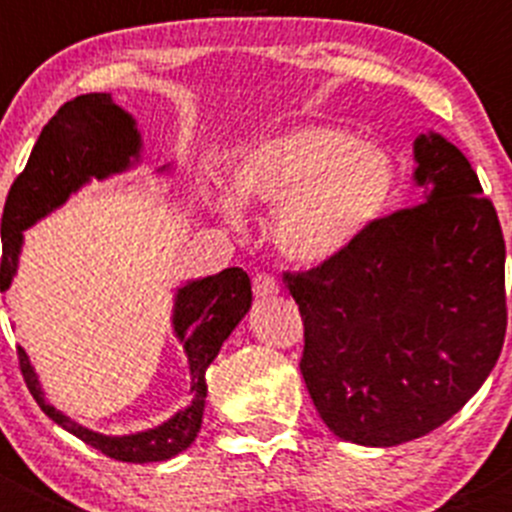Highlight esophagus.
Wrapping results in <instances>:
<instances>
[{
    "label": "esophagus",
    "mask_w": 512,
    "mask_h": 512,
    "mask_svg": "<svg viewBox=\"0 0 512 512\" xmlns=\"http://www.w3.org/2000/svg\"><path fill=\"white\" fill-rule=\"evenodd\" d=\"M252 292H255L257 299H270L280 292V285H277L275 277L262 272V275H255V280H252Z\"/></svg>",
    "instance_id": "1"
}]
</instances>
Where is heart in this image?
I'll list each match as a JSON object with an SVG mask.
<instances>
[{
	"label": "heart",
	"mask_w": 512,
	"mask_h": 512,
	"mask_svg": "<svg viewBox=\"0 0 512 512\" xmlns=\"http://www.w3.org/2000/svg\"><path fill=\"white\" fill-rule=\"evenodd\" d=\"M240 200L280 205L275 240L289 260L322 265L364 240L389 213L396 163L344 126L307 123L240 153L230 173ZM225 210L237 205L225 200Z\"/></svg>",
	"instance_id": "obj_1"
}]
</instances>
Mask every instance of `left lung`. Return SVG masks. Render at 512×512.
I'll list each match as a JSON object with an SVG mask.
<instances>
[{
  "label": "left lung",
  "mask_w": 512,
  "mask_h": 512,
  "mask_svg": "<svg viewBox=\"0 0 512 512\" xmlns=\"http://www.w3.org/2000/svg\"><path fill=\"white\" fill-rule=\"evenodd\" d=\"M423 203L386 215L352 250L285 275L304 322V384L329 431L389 448L466 406L505 339V242L468 158L414 141Z\"/></svg>",
  "instance_id": "left-lung-1"
}]
</instances>
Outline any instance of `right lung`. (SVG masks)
Segmentation results:
<instances>
[{"label": "right lung", "mask_w": 512, "mask_h": 512, "mask_svg": "<svg viewBox=\"0 0 512 512\" xmlns=\"http://www.w3.org/2000/svg\"><path fill=\"white\" fill-rule=\"evenodd\" d=\"M141 148L136 118L113 103L111 94L76 96L56 111L41 131L27 168L14 180L4 203L0 292H7L17 275L24 230L61 208L91 180H106L141 163ZM250 307V277L240 267H227L218 275L200 277L178 287L170 319L175 339L183 344L188 356L193 401L168 421L146 431L106 436L81 426L46 401L39 376L22 347L17 349L19 366L41 411L103 456L123 463L168 461L198 438L208 396L205 371Z\"/></svg>", "instance_id": "obj_1"}]
</instances>
